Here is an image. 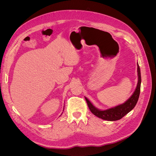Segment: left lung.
Instances as JSON below:
<instances>
[{"label":"left lung","instance_id":"8db88e82","mask_svg":"<svg viewBox=\"0 0 156 156\" xmlns=\"http://www.w3.org/2000/svg\"><path fill=\"white\" fill-rule=\"evenodd\" d=\"M137 72H138V83L136 88L133 95L130 97L129 99L122 104L116 106L114 108L108 109L107 110L101 111L97 109L94 105L90 102L87 97L85 100L87 105L90 111L98 118H101L107 121H117L124 117L126 114L132 111L136 105L139 95L140 92V85H141V74L139 65L137 63Z\"/></svg>","mask_w":156,"mask_h":156}]
</instances>
